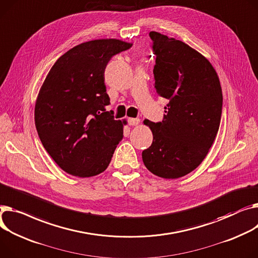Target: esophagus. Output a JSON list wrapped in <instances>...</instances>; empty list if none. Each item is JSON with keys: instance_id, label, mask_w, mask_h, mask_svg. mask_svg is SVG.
<instances>
[{"instance_id": "obj_1", "label": "esophagus", "mask_w": 258, "mask_h": 258, "mask_svg": "<svg viewBox=\"0 0 258 258\" xmlns=\"http://www.w3.org/2000/svg\"><path fill=\"white\" fill-rule=\"evenodd\" d=\"M140 122L139 118H130L128 119V124L130 125H138Z\"/></svg>"}]
</instances>
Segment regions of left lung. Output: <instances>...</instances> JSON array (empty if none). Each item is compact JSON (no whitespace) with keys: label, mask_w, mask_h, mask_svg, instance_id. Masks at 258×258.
I'll return each mask as SVG.
<instances>
[{"label":"left lung","mask_w":258,"mask_h":258,"mask_svg":"<svg viewBox=\"0 0 258 258\" xmlns=\"http://www.w3.org/2000/svg\"><path fill=\"white\" fill-rule=\"evenodd\" d=\"M154 88L169 100L162 122L144 120L153 140L143 150L145 167L163 178H178L207 157L219 131L223 95L210 61L180 40L150 32Z\"/></svg>","instance_id":"8db88e82"}]
</instances>
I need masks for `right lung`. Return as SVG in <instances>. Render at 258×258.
<instances>
[{
  "instance_id": "right-lung-1",
  "label": "right lung",
  "mask_w": 258,
  "mask_h": 258,
  "mask_svg": "<svg viewBox=\"0 0 258 258\" xmlns=\"http://www.w3.org/2000/svg\"><path fill=\"white\" fill-rule=\"evenodd\" d=\"M132 47L118 39L81 43L62 55L50 68L35 105L40 141L57 165L79 177L107 169L123 124L107 111L110 97L105 70L111 58Z\"/></svg>"
}]
</instances>
